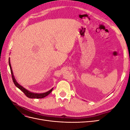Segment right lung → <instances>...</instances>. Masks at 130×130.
Returning <instances> with one entry per match:
<instances>
[{"label": "right lung", "mask_w": 130, "mask_h": 130, "mask_svg": "<svg viewBox=\"0 0 130 130\" xmlns=\"http://www.w3.org/2000/svg\"><path fill=\"white\" fill-rule=\"evenodd\" d=\"M9 63L10 70H11V75H12V80H13L14 84L15 85V86H16L17 87H18L19 89L21 90L24 93V94L27 97H28L29 98H31V99H41V98H43L46 96L47 95H48L49 94L52 92L53 88H52V89H50V90H49L48 92L44 93H41V94L34 93H32V92H30L28 91V90H26V89H25L24 87H23L22 86H21L20 85H19L17 83V82L15 81V78L14 77V76H13V74L12 70V68H11V66L10 58L9 59Z\"/></svg>", "instance_id": "add662e5"}]
</instances>
